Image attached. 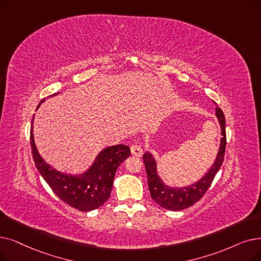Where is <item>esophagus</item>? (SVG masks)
<instances>
[{
    "instance_id": "obj_1",
    "label": "esophagus",
    "mask_w": 261,
    "mask_h": 261,
    "mask_svg": "<svg viewBox=\"0 0 261 261\" xmlns=\"http://www.w3.org/2000/svg\"><path fill=\"white\" fill-rule=\"evenodd\" d=\"M131 153L133 155H137V156H141L143 154V149L141 145L139 144H135V145H132L131 147Z\"/></svg>"
}]
</instances>
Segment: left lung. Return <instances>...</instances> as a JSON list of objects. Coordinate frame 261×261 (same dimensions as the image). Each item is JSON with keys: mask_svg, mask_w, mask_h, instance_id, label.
<instances>
[{"mask_svg": "<svg viewBox=\"0 0 261 261\" xmlns=\"http://www.w3.org/2000/svg\"><path fill=\"white\" fill-rule=\"evenodd\" d=\"M215 116L221 127V135L219 151L217 158L208 169L196 182L186 187H171L167 186L164 180L159 175L158 163L151 152L146 151L143 154V161L145 164L147 178H148V188L151 198L164 209L172 211H180L186 208L193 206L197 202L203 194L206 193L212 181L221 168L224 161V154L226 148V130H225V117L222 110L218 107L215 108Z\"/></svg>", "mask_w": 261, "mask_h": 261, "instance_id": "left-lung-1", "label": "left lung"}]
</instances>
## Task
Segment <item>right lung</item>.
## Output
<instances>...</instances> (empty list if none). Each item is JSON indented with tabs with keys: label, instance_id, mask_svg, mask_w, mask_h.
<instances>
[{
	"label": "right lung",
	"instance_id": "obj_1",
	"mask_svg": "<svg viewBox=\"0 0 261 261\" xmlns=\"http://www.w3.org/2000/svg\"><path fill=\"white\" fill-rule=\"evenodd\" d=\"M56 95L59 93L50 97ZM42 102H44V99L40 101L37 109ZM34 116L31 126L33 159L38 172L52 191L67 205L83 212L102 206L111 195L113 181L118 166L130 156L129 146L119 144L106 147L97 154L93 164L82 174L62 173L44 161L37 149L33 133Z\"/></svg>",
	"mask_w": 261,
	"mask_h": 261
}]
</instances>
